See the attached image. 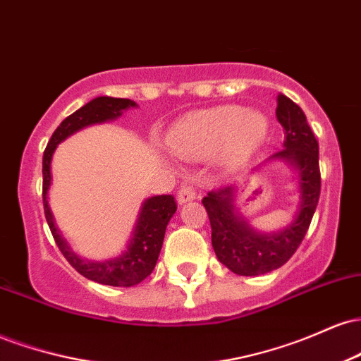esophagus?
Masks as SVG:
<instances>
[{
	"instance_id": "esophagus-1",
	"label": "esophagus",
	"mask_w": 361,
	"mask_h": 361,
	"mask_svg": "<svg viewBox=\"0 0 361 361\" xmlns=\"http://www.w3.org/2000/svg\"><path fill=\"white\" fill-rule=\"evenodd\" d=\"M197 198V192H195V188L192 185H183L180 188V192H178V202L180 204H186V202H192Z\"/></svg>"
}]
</instances>
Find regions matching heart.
Returning <instances> with one entry per match:
<instances>
[{
    "label": "heart",
    "mask_w": 361,
    "mask_h": 361,
    "mask_svg": "<svg viewBox=\"0 0 361 361\" xmlns=\"http://www.w3.org/2000/svg\"><path fill=\"white\" fill-rule=\"evenodd\" d=\"M267 132V118L258 111L227 105L188 115L169 134L168 144L185 159H200L222 147L224 161L238 164L263 142Z\"/></svg>",
    "instance_id": "b5f03b06"
}]
</instances>
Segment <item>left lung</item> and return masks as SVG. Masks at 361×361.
I'll return each mask as SVG.
<instances>
[{
	"label": "left lung",
	"instance_id": "8db88e82",
	"mask_svg": "<svg viewBox=\"0 0 361 361\" xmlns=\"http://www.w3.org/2000/svg\"><path fill=\"white\" fill-rule=\"evenodd\" d=\"M276 118L285 130V149L271 159H283L299 169L300 207L295 221L279 233L259 234L235 214L233 186L212 190L202 200L212 227L215 255L235 275H264L287 263L307 233L319 202V144L304 111L285 94H279Z\"/></svg>",
	"mask_w": 361,
	"mask_h": 361
}]
</instances>
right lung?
I'll list each match as a JSON object with an SVG mask.
<instances>
[{
    "label": "right lung",
    "mask_w": 361,
    "mask_h": 361,
    "mask_svg": "<svg viewBox=\"0 0 361 361\" xmlns=\"http://www.w3.org/2000/svg\"><path fill=\"white\" fill-rule=\"evenodd\" d=\"M130 106H135V103L132 100L111 97H98L90 103H86L85 106L74 111L68 118L62 120L61 126L54 130L52 137L44 151L42 159L44 212L45 219H47L49 229H51L54 235V241H56L57 247L64 255V258L69 261V264L78 273H81L88 280L97 281V283L111 285V287H132V285H137L144 279H147L152 270H154L157 258H159L161 246H163L166 226L178 209L175 197L173 195H157V197L147 198L142 204V209H140L137 226H135L134 235H132L130 244L127 246V251L120 255L118 258L94 263V261L81 259L80 256L74 255L69 250L68 243L62 239L56 224H54L51 209H49L47 192L52 180L51 161L57 144L82 127L120 117L122 111L130 109Z\"/></svg>",
    "instance_id": "right-lung-1"
}]
</instances>
